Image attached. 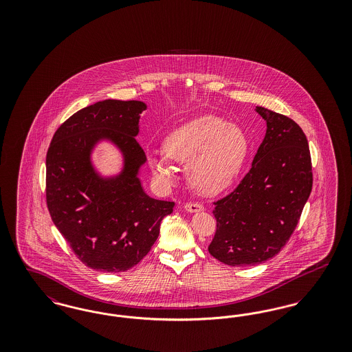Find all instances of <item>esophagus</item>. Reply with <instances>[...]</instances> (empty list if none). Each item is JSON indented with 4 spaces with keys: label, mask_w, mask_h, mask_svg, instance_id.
I'll return each instance as SVG.
<instances>
[{
    "label": "esophagus",
    "mask_w": 352,
    "mask_h": 352,
    "mask_svg": "<svg viewBox=\"0 0 352 352\" xmlns=\"http://www.w3.org/2000/svg\"><path fill=\"white\" fill-rule=\"evenodd\" d=\"M184 210L187 212H199V211L204 210V207H203V204L198 203V201H190V203L184 204Z\"/></svg>",
    "instance_id": "34e87169"
}]
</instances>
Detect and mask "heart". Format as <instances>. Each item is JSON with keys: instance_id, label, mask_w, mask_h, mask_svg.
Listing matches in <instances>:
<instances>
[{"instance_id": "obj_1", "label": "heart", "mask_w": 352, "mask_h": 352, "mask_svg": "<svg viewBox=\"0 0 352 352\" xmlns=\"http://www.w3.org/2000/svg\"><path fill=\"white\" fill-rule=\"evenodd\" d=\"M250 141L245 132L224 118L203 115L174 129L164 142L165 154L146 157L151 173L161 181L173 178L168 160L186 165L190 184L204 194H218L234 184L244 165Z\"/></svg>"}]
</instances>
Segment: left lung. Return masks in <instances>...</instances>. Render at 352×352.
Instances as JSON below:
<instances>
[{
  "label": "left lung",
  "mask_w": 352,
  "mask_h": 352,
  "mask_svg": "<svg viewBox=\"0 0 352 352\" xmlns=\"http://www.w3.org/2000/svg\"><path fill=\"white\" fill-rule=\"evenodd\" d=\"M267 133L252 168L231 194L214 201L215 236L208 252L231 267L274 257L294 232L313 187L307 138L292 118L256 107Z\"/></svg>",
  "instance_id": "left-lung-1"
}]
</instances>
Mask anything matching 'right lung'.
<instances>
[{
    "mask_svg": "<svg viewBox=\"0 0 352 352\" xmlns=\"http://www.w3.org/2000/svg\"><path fill=\"white\" fill-rule=\"evenodd\" d=\"M142 101L104 100L67 118L46 155V201L51 219L84 265L101 272L133 268L151 251L174 201L153 199L137 177L146 161L138 144ZM111 139L124 155L116 177L102 179L90 151Z\"/></svg>",
    "mask_w": 352,
    "mask_h": 352,
    "instance_id": "add662e5",
    "label": "right lung"
}]
</instances>
